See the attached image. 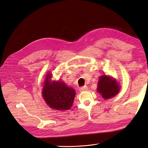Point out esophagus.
<instances>
[{
	"mask_svg": "<svg viewBox=\"0 0 148 148\" xmlns=\"http://www.w3.org/2000/svg\"><path fill=\"white\" fill-rule=\"evenodd\" d=\"M88 89V87L86 86H83V87H81L79 88V91L80 92H83V91H86Z\"/></svg>",
	"mask_w": 148,
	"mask_h": 148,
	"instance_id": "1",
	"label": "esophagus"
}]
</instances>
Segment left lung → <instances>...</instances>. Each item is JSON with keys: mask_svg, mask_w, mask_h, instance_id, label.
Returning a JSON list of instances; mask_svg holds the SVG:
<instances>
[{"mask_svg": "<svg viewBox=\"0 0 148 148\" xmlns=\"http://www.w3.org/2000/svg\"><path fill=\"white\" fill-rule=\"evenodd\" d=\"M120 88L119 83L114 78L106 75L99 77L97 91L104 99H110L117 95Z\"/></svg>", "mask_w": 148, "mask_h": 148, "instance_id": "1", "label": "left lung"}]
</instances>
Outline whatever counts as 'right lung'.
Listing matches in <instances>:
<instances>
[{
  "mask_svg": "<svg viewBox=\"0 0 148 148\" xmlns=\"http://www.w3.org/2000/svg\"><path fill=\"white\" fill-rule=\"evenodd\" d=\"M52 73L46 75L42 88V97L46 104L53 109L69 110L72 106L75 91L62 81H52Z\"/></svg>",
  "mask_w": 148,
  "mask_h": 148,
  "instance_id": "add662e5",
  "label": "right lung"
}]
</instances>
